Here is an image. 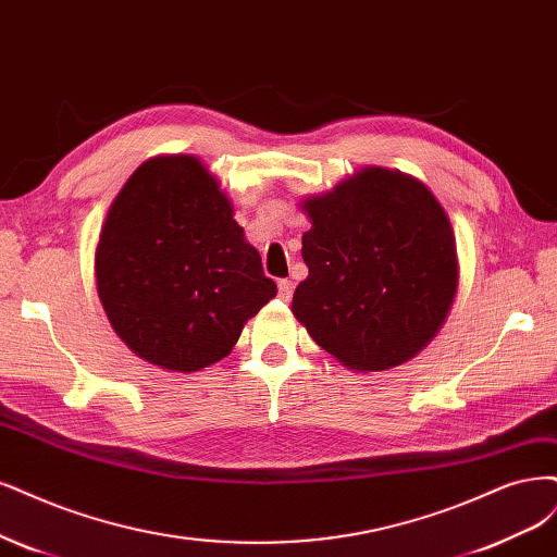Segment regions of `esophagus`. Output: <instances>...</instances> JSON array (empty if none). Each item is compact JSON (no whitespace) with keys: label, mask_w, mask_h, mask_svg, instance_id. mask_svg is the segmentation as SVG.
Returning a JSON list of instances; mask_svg holds the SVG:
<instances>
[{"label":"esophagus","mask_w":557,"mask_h":557,"mask_svg":"<svg viewBox=\"0 0 557 557\" xmlns=\"http://www.w3.org/2000/svg\"><path fill=\"white\" fill-rule=\"evenodd\" d=\"M293 290H295L293 281H287V278H281V281H278V297H281L283 301H287V299L293 297Z\"/></svg>","instance_id":"obj_1"}]
</instances>
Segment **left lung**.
<instances>
[{
    "label": "left lung",
    "instance_id": "obj_1",
    "mask_svg": "<svg viewBox=\"0 0 557 557\" xmlns=\"http://www.w3.org/2000/svg\"><path fill=\"white\" fill-rule=\"evenodd\" d=\"M304 209L309 276L295 290V318L357 371L414 357L443 327L458 285L445 209L421 182L382 168L361 170Z\"/></svg>",
    "mask_w": 557,
    "mask_h": 557
}]
</instances>
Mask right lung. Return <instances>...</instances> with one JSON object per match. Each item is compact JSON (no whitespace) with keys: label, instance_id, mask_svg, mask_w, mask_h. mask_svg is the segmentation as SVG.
<instances>
[{"label":"right lung","instance_id":"obj_1","mask_svg":"<svg viewBox=\"0 0 557 557\" xmlns=\"http://www.w3.org/2000/svg\"><path fill=\"white\" fill-rule=\"evenodd\" d=\"M96 287L128 348L182 373L225 357L276 295L219 182L194 157L151 159L128 177L96 246Z\"/></svg>","mask_w":557,"mask_h":557}]
</instances>
